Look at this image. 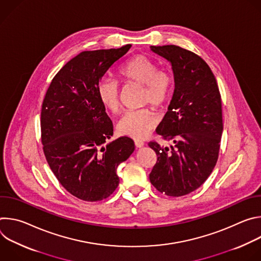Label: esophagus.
<instances>
[{"label":"esophagus","mask_w":261,"mask_h":261,"mask_svg":"<svg viewBox=\"0 0 261 261\" xmlns=\"http://www.w3.org/2000/svg\"><path fill=\"white\" fill-rule=\"evenodd\" d=\"M134 143H135V146L136 147H142L144 145V142L142 140H134Z\"/></svg>","instance_id":"1"}]
</instances>
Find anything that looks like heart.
Wrapping results in <instances>:
<instances>
[{"instance_id":"obj_1","label":"heart","mask_w":261,"mask_h":261,"mask_svg":"<svg viewBox=\"0 0 261 261\" xmlns=\"http://www.w3.org/2000/svg\"><path fill=\"white\" fill-rule=\"evenodd\" d=\"M121 79L129 84L142 86L141 101L155 107H162L168 100L173 80L165 70H157V65L150 58L137 55L129 59L120 69ZM97 95L101 104L110 113L120 109V89L114 80L102 79L97 86ZM157 124V118L148 109L128 111L118 122L117 129L121 135L142 139Z\"/></svg>"}]
</instances>
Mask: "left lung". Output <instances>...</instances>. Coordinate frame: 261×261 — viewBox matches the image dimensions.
<instances>
[{"label": "left lung", "instance_id": "1", "mask_svg": "<svg viewBox=\"0 0 261 261\" xmlns=\"http://www.w3.org/2000/svg\"><path fill=\"white\" fill-rule=\"evenodd\" d=\"M151 50L170 63L174 90L156 129L173 144L148 143L158 157L150 180L159 192L178 197L198 189L217 163L223 131L221 96L211 68L199 56L175 45Z\"/></svg>", "mask_w": 261, "mask_h": 261}]
</instances>
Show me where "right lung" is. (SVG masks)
<instances>
[{"instance_id": "obj_1", "label": "right lung", "mask_w": 261, "mask_h": 261, "mask_svg": "<svg viewBox=\"0 0 261 261\" xmlns=\"http://www.w3.org/2000/svg\"><path fill=\"white\" fill-rule=\"evenodd\" d=\"M131 45L83 51L54 77L42 104L41 138L47 163L63 187L85 201L113 194L118 166L134 152L129 137L108 141L114 126L97 86Z\"/></svg>"}]
</instances>
